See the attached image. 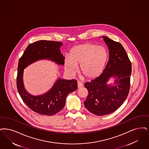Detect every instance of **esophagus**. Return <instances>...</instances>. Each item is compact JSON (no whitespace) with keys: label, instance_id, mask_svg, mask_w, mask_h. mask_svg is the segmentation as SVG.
Masks as SVG:
<instances>
[{"label":"esophagus","instance_id":"obj_1","mask_svg":"<svg viewBox=\"0 0 149 149\" xmlns=\"http://www.w3.org/2000/svg\"><path fill=\"white\" fill-rule=\"evenodd\" d=\"M83 86V84L81 83H80V82H78V83H77V88H78V89H80V88H81Z\"/></svg>","mask_w":149,"mask_h":149}]
</instances>
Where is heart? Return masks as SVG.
Returning a JSON list of instances; mask_svg holds the SVG:
<instances>
[{
	"instance_id": "1",
	"label": "heart",
	"mask_w": 149,
	"mask_h": 149,
	"mask_svg": "<svg viewBox=\"0 0 149 149\" xmlns=\"http://www.w3.org/2000/svg\"><path fill=\"white\" fill-rule=\"evenodd\" d=\"M108 58L107 50L92 43H85L72 48L70 56L65 60V69L70 75H74L80 66L81 75L91 80L100 77L104 72Z\"/></svg>"
}]
</instances>
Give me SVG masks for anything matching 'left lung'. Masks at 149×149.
I'll return each instance as SVG.
<instances>
[{
	"label": "left lung",
	"instance_id": "obj_1",
	"mask_svg": "<svg viewBox=\"0 0 149 149\" xmlns=\"http://www.w3.org/2000/svg\"><path fill=\"white\" fill-rule=\"evenodd\" d=\"M102 38L109 50L107 65L100 77L84 85L89 91L84 105L98 116L111 113L122 105L129 92L131 74V61L122 45L107 36ZM111 77L115 81L108 84Z\"/></svg>",
	"mask_w": 149,
	"mask_h": 149
}]
</instances>
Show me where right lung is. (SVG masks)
Here are the masks:
<instances>
[{
    "instance_id": "add662e5",
    "label": "right lung",
    "mask_w": 149,
    "mask_h": 149,
    "mask_svg": "<svg viewBox=\"0 0 149 149\" xmlns=\"http://www.w3.org/2000/svg\"><path fill=\"white\" fill-rule=\"evenodd\" d=\"M61 42L39 40L30 44L22 57L18 66L17 85L18 92L24 103L31 110L44 115H53L58 113L65 104L67 95L77 89V81L75 79L65 80L58 77L52 88L46 93L34 96L24 88V69L38 60H50L60 65H64L65 58L61 53Z\"/></svg>"
}]
</instances>
